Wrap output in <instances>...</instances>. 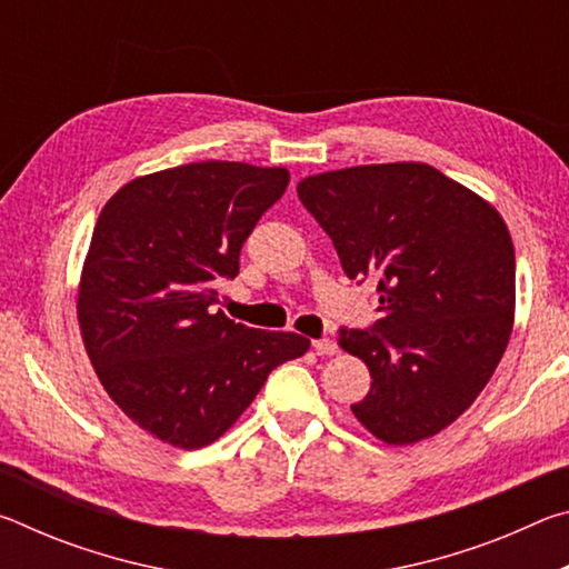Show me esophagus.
I'll list each match as a JSON object with an SVG mask.
<instances>
[{"label": "esophagus", "mask_w": 569, "mask_h": 569, "mask_svg": "<svg viewBox=\"0 0 569 569\" xmlns=\"http://www.w3.org/2000/svg\"><path fill=\"white\" fill-rule=\"evenodd\" d=\"M313 351L319 356H333L336 351H339V346H336V341H331V339H316Z\"/></svg>", "instance_id": "esophagus-1"}]
</instances>
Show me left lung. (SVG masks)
<instances>
[{"instance_id":"left-lung-1","label":"left lung","mask_w":569,"mask_h":569,"mask_svg":"<svg viewBox=\"0 0 569 569\" xmlns=\"http://www.w3.org/2000/svg\"><path fill=\"white\" fill-rule=\"evenodd\" d=\"M298 198L343 273L379 283L381 319L339 336L371 373L353 417L397 447L439 435L475 403L512 336L515 246L502 216L423 162L321 172L298 182Z\"/></svg>"}]
</instances>
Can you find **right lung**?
<instances>
[{"instance_id":"obj_1","label":"right lung","mask_w":569,"mask_h":569,"mask_svg":"<svg viewBox=\"0 0 569 569\" xmlns=\"http://www.w3.org/2000/svg\"><path fill=\"white\" fill-rule=\"evenodd\" d=\"M288 180L286 168L190 162L130 180L102 208L77 293L82 341L110 399L166 445H213L268 373L311 346L218 308V283L238 276Z\"/></svg>"}]
</instances>
